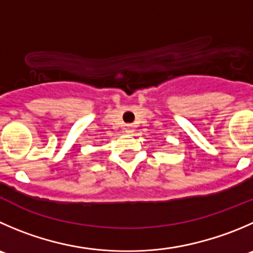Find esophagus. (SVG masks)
<instances>
[{"label":"esophagus","mask_w":253,"mask_h":253,"mask_svg":"<svg viewBox=\"0 0 253 253\" xmlns=\"http://www.w3.org/2000/svg\"><path fill=\"white\" fill-rule=\"evenodd\" d=\"M125 132H126L127 134H131L132 132H133V126H132V125H126V126H125Z\"/></svg>","instance_id":"1"}]
</instances>
